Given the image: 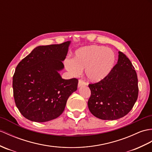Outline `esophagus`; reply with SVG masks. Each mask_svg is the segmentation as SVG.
<instances>
[{
  "instance_id": "obj_1",
  "label": "esophagus",
  "mask_w": 152,
  "mask_h": 152,
  "mask_svg": "<svg viewBox=\"0 0 152 152\" xmlns=\"http://www.w3.org/2000/svg\"><path fill=\"white\" fill-rule=\"evenodd\" d=\"M84 86H86V83H85L83 80H79V81H78V85H77V86H78V87H81Z\"/></svg>"
}]
</instances>
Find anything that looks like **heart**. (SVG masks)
Listing matches in <instances>:
<instances>
[{
	"instance_id": "heart-1",
	"label": "heart",
	"mask_w": 152,
	"mask_h": 152,
	"mask_svg": "<svg viewBox=\"0 0 152 152\" xmlns=\"http://www.w3.org/2000/svg\"><path fill=\"white\" fill-rule=\"evenodd\" d=\"M116 61V54L112 49L93 45L77 49L72 59L65 60V66L75 76L80 75L85 69V76L87 80L96 83L109 75Z\"/></svg>"
}]
</instances>
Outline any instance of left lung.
Masks as SVG:
<instances>
[{
    "instance_id": "1",
    "label": "left lung",
    "mask_w": 152,
    "mask_h": 152,
    "mask_svg": "<svg viewBox=\"0 0 152 152\" xmlns=\"http://www.w3.org/2000/svg\"><path fill=\"white\" fill-rule=\"evenodd\" d=\"M91 95L88 107L94 116L113 121L132 110L138 97V79L129 58L118 51L117 63L100 82L89 84Z\"/></svg>"
}]
</instances>
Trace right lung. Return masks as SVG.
I'll return each instance as SVG.
<instances>
[{"label": "right lung", "instance_id": "obj_1", "mask_svg": "<svg viewBox=\"0 0 152 152\" xmlns=\"http://www.w3.org/2000/svg\"><path fill=\"white\" fill-rule=\"evenodd\" d=\"M71 41L39 46L19 62L13 77V96L24 117L44 122L62 114L69 97L77 90L78 80L63 79Z\"/></svg>", "mask_w": 152, "mask_h": 152}]
</instances>
